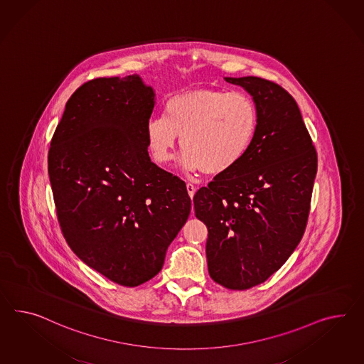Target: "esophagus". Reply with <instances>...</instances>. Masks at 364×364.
<instances>
[{"label": "esophagus", "mask_w": 364, "mask_h": 364, "mask_svg": "<svg viewBox=\"0 0 364 364\" xmlns=\"http://www.w3.org/2000/svg\"><path fill=\"white\" fill-rule=\"evenodd\" d=\"M186 188L187 193H188V196H190V198L193 199V198H194V194H196V186H194L193 183H187Z\"/></svg>", "instance_id": "obj_1"}]
</instances>
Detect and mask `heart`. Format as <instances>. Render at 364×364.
<instances>
[{"label":"heart","instance_id":"heart-1","mask_svg":"<svg viewBox=\"0 0 364 364\" xmlns=\"http://www.w3.org/2000/svg\"><path fill=\"white\" fill-rule=\"evenodd\" d=\"M257 127V107L248 95L194 90L168 99L162 117H153L146 124L145 137L150 156L157 164L173 159L179 136L183 150L181 166L219 176L242 162Z\"/></svg>","mask_w":364,"mask_h":364}]
</instances>
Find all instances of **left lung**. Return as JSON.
Instances as JSON below:
<instances>
[{"label":"left lung","instance_id":"1","mask_svg":"<svg viewBox=\"0 0 364 364\" xmlns=\"http://www.w3.org/2000/svg\"><path fill=\"white\" fill-rule=\"evenodd\" d=\"M251 95L259 127L247 156L194 196L207 225V265L227 289L268 280L297 248L308 223L317 151L299 105L279 84L224 77Z\"/></svg>","mask_w":364,"mask_h":364}]
</instances>
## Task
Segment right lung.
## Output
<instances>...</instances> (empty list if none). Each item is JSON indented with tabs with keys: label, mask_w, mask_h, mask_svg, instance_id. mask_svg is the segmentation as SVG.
I'll list each match as a JSON object with an SVG mask.
<instances>
[{
	"label": "right lung",
	"mask_w": 364,
	"mask_h": 364,
	"mask_svg": "<svg viewBox=\"0 0 364 364\" xmlns=\"http://www.w3.org/2000/svg\"><path fill=\"white\" fill-rule=\"evenodd\" d=\"M154 103L139 75L90 80L68 99L48 150L65 242L129 288L162 269L191 210L186 183L150 161L145 129Z\"/></svg>",
	"instance_id": "obj_1"
}]
</instances>
